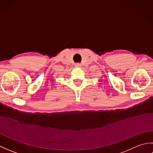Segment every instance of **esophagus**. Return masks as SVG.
<instances>
[{
  "mask_svg": "<svg viewBox=\"0 0 153 153\" xmlns=\"http://www.w3.org/2000/svg\"><path fill=\"white\" fill-rule=\"evenodd\" d=\"M75 66H76V67H77V68H80L81 66H82V64L79 63H76V64H75Z\"/></svg>",
  "mask_w": 153,
  "mask_h": 153,
  "instance_id": "34e87169",
  "label": "esophagus"
}]
</instances>
